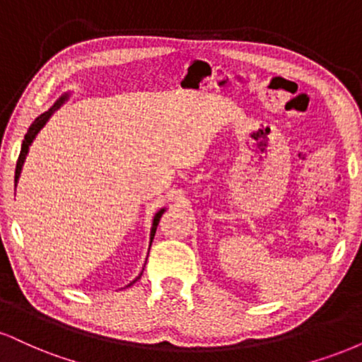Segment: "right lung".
Masks as SVG:
<instances>
[{
	"instance_id": "1",
	"label": "right lung",
	"mask_w": 362,
	"mask_h": 362,
	"mask_svg": "<svg viewBox=\"0 0 362 362\" xmlns=\"http://www.w3.org/2000/svg\"><path fill=\"white\" fill-rule=\"evenodd\" d=\"M68 98H69V91H66V93H62L61 97L57 98L56 102H54V105L51 107V109H49L47 112H44V114H40L39 117H37V119L34 120V122L30 124V127H28L27 134H25V139H23V143H22V149H20V156H18V161H16V168H15V187H16V184H18V180H20V175H22V168H23V163H25V160H27L28 149H30L32 143H34L35 136L39 134V132H40V129H42V127L45 126V124H47V120L52 117V114H54V112H56L57 109H61V105H64V102L68 100ZM165 211H167V207H161V209L158 211V213L155 214V218H153L151 231H149V247H151V242H153V238H155V233H156V226H158V223H160L161 216H163ZM148 253H149V250H148ZM143 271H144V267H143ZM143 271L139 272V276L136 277L134 281H131V282H129L127 286H132V284H134V282L138 281L139 277H141V274H143Z\"/></svg>"
}]
</instances>
